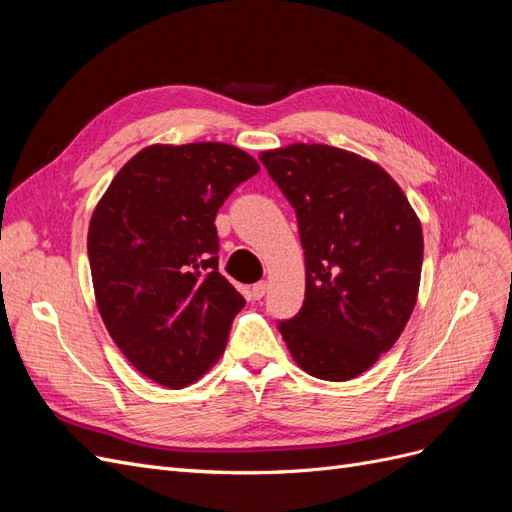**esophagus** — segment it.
<instances>
[{
	"label": "esophagus",
	"instance_id": "34e87169",
	"mask_svg": "<svg viewBox=\"0 0 512 512\" xmlns=\"http://www.w3.org/2000/svg\"><path fill=\"white\" fill-rule=\"evenodd\" d=\"M267 288H269V284H267L265 280H262V282H256V284L252 286V299H254V301H258V299L265 297Z\"/></svg>",
	"mask_w": 512,
	"mask_h": 512
}]
</instances>
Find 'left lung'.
I'll return each instance as SVG.
<instances>
[{"instance_id":"1","label":"left lung","mask_w":512,"mask_h":512,"mask_svg":"<svg viewBox=\"0 0 512 512\" xmlns=\"http://www.w3.org/2000/svg\"><path fill=\"white\" fill-rule=\"evenodd\" d=\"M288 198L305 254V301L277 322L297 365L352 380L389 352L416 303L423 230L406 194L376 162L329 145L260 153Z\"/></svg>"}]
</instances>
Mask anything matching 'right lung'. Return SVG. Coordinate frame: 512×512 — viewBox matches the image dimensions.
<instances>
[{
  "label": "right lung",
  "mask_w": 512,
  "mask_h": 512,
  "mask_svg": "<svg viewBox=\"0 0 512 512\" xmlns=\"http://www.w3.org/2000/svg\"><path fill=\"white\" fill-rule=\"evenodd\" d=\"M258 170L224 143L151 145L119 170L91 215L100 316L126 359L168 389L207 374L245 305L218 271L215 215Z\"/></svg>",
  "instance_id": "obj_1"
}]
</instances>
